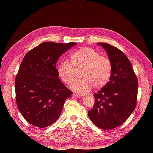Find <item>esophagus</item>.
<instances>
[{
	"mask_svg": "<svg viewBox=\"0 0 153 153\" xmlns=\"http://www.w3.org/2000/svg\"><path fill=\"white\" fill-rule=\"evenodd\" d=\"M73 96H75V97H76V98H83V97H84V96L83 95V94H73Z\"/></svg>",
	"mask_w": 153,
	"mask_h": 153,
	"instance_id": "34e87169",
	"label": "esophagus"
}]
</instances>
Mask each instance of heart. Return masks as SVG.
Instances as JSON below:
<instances>
[{
    "label": "heart",
    "instance_id": "b5f03b06",
    "mask_svg": "<svg viewBox=\"0 0 153 153\" xmlns=\"http://www.w3.org/2000/svg\"><path fill=\"white\" fill-rule=\"evenodd\" d=\"M71 61H62L57 68L58 76L66 85H70L76 76V70L82 69L79 80L71 88L78 93H87L92 87L99 89L108 84L112 76L113 66L109 57L101 55L93 48L83 47L71 55Z\"/></svg>",
    "mask_w": 153,
    "mask_h": 153
}]
</instances>
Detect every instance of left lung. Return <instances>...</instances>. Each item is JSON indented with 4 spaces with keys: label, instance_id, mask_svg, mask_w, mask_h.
Wrapping results in <instances>:
<instances>
[{
    "label": "left lung",
    "instance_id": "1",
    "mask_svg": "<svg viewBox=\"0 0 153 153\" xmlns=\"http://www.w3.org/2000/svg\"><path fill=\"white\" fill-rule=\"evenodd\" d=\"M98 45L106 50L113 70L108 84L94 94L95 103L88 115L97 127L111 129L121 126L135 110L138 82L130 61L121 50L105 43Z\"/></svg>",
    "mask_w": 153,
    "mask_h": 153
}]
</instances>
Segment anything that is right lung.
<instances>
[{
	"label": "right lung",
	"mask_w": 153,
	"mask_h": 153,
	"mask_svg": "<svg viewBox=\"0 0 153 153\" xmlns=\"http://www.w3.org/2000/svg\"><path fill=\"white\" fill-rule=\"evenodd\" d=\"M76 43L47 41L27 52L15 78L18 108L33 126L45 128L61 115L66 100L73 92L58 78L59 58Z\"/></svg>",
	"instance_id": "1"
}]
</instances>
